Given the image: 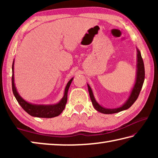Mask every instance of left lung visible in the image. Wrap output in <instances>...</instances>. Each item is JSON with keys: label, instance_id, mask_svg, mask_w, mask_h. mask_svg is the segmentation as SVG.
Returning a JSON list of instances; mask_svg holds the SVG:
<instances>
[{"label": "left lung", "instance_id": "obj_1", "mask_svg": "<svg viewBox=\"0 0 158 158\" xmlns=\"http://www.w3.org/2000/svg\"><path fill=\"white\" fill-rule=\"evenodd\" d=\"M144 78H145V69H144V64L143 61L141 57V53L137 49V79H136V82L134 86L133 89L131 92V94L129 99H128L126 103L124 105L119 108L116 109H105L101 106L99 104L95 101L94 96H93L92 90L89 86V85L88 84V89H89V92L90 95V100H91L92 104L94 108L96 110L98 111L99 112L105 114H115L120 112L121 111L125 110L130 108L132 106L134 102L137 100L139 95L140 91L141 90V88L143 86V84L144 81Z\"/></svg>", "mask_w": 158, "mask_h": 158}]
</instances>
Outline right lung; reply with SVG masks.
Here are the masks:
<instances>
[{
	"instance_id": "add662e5",
	"label": "right lung",
	"mask_w": 158,
	"mask_h": 158,
	"mask_svg": "<svg viewBox=\"0 0 158 158\" xmlns=\"http://www.w3.org/2000/svg\"><path fill=\"white\" fill-rule=\"evenodd\" d=\"M12 87L13 94H14L16 100H17L19 104L21 107L24 109L25 111L27 112L28 114H30L32 116L39 118H53L58 116V115L62 113L63 109H65L67 100H68V91L69 85H70L72 81H73V78L69 80L68 84H67L64 96L59 103L53 105H35L27 102L23 98H21L20 95L18 94L14 81V62L12 63Z\"/></svg>"
}]
</instances>
